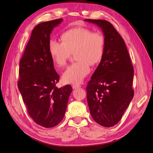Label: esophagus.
Masks as SVG:
<instances>
[{
	"instance_id": "esophagus-1",
	"label": "esophagus",
	"mask_w": 153,
	"mask_h": 153,
	"mask_svg": "<svg viewBox=\"0 0 153 153\" xmlns=\"http://www.w3.org/2000/svg\"><path fill=\"white\" fill-rule=\"evenodd\" d=\"M81 87V85H72V89H77V88H80Z\"/></svg>"
}]
</instances>
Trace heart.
Returning a JSON list of instances; mask_svg holds the SVG:
<instances>
[{
  "mask_svg": "<svg viewBox=\"0 0 153 153\" xmlns=\"http://www.w3.org/2000/svg\"><path fill=\"white\" fill-rule=\"evenodd\" d=\"M62 42L51 39L48 48L51 58L58 68L64 67L71 53H75L77 61L67 68L62 74L66 84L81 83L89 74L91 64L95 65L102 59L105 39L100 32H92L85 28H72L61 35Z\"/></svg>",
  "mask_w": 153,
  "mask_h": 153,
  "instance_id": "heart-1",
  "label": "heart"
}]
</instances>
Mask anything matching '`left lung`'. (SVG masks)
<instances>
[{
    "instance_id": "1",
    "label": "left lung",
    "mask_w": 153,
    "mask_h": 153,
    "mask_svg": "<svg viewBox=\"0 0 153 153\" xmlns=\"http://www.w3.org/2000/svg\"><path fill=\"white\" fill-rule=\"evenodd\" d=\"M84 21L101 28L105 39L103 58L86 87L88 105L95 122L111 127L121 120L133 98V68L123 39L109 22Z\"/></svg>"
}]
</instances>
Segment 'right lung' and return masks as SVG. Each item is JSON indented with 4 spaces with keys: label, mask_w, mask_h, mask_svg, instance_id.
<instances>
[{
    "label": "right lung",
    "mask_w": 153,
    "mask_h": 153,
    "mask_svg": "<svg viewBox=\"0 0 153 153\" xmlns=\"http://www.w3.org/2000/svg\"><path fill=\"white\" fill-rule=\"evenodd\" d=\"M62 20L59 19L37 25L20 61L19 91L30 116L45 128L54 127L61 122L72 92L70 85L56 86L59 76L54 69L48 48L52 30Z\"/></svg>",
    "instance_id": "obj_1"
}]
</instances>
